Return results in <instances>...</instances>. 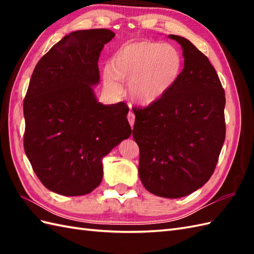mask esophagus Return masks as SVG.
<instances>
[{
    "label": "esophagus",
    "mask_w": 254,
    "mask_h": 254,
    "mask_svg": "<svg viewBox=\"0 0 254 254\" xmlns=\"http://www.w3.org/2000/svg\"><path fill=\"white\" fill-rule=\"evenodd\" d=\"M127 120H128V123H130L131 127L133 128L134 121H135V116H134V113H133V112H128V115H127Z\"/></svg>",
    "instance_id": "1"
}]
</instances>
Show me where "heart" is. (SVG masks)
Returning <instances> with one entry per match:
<instances>
[{"label":"heart","instance_id":"b5f03b06","mask_svg":"<svg viewBox=\"0 0 254 254\" xmlns=\"http://www.w3.org/2000/svg\"><path fill=\"white\" fill-rule=\"evenodd\" d=\"M182 59L174 47L156 41L122 45L113 53L104 72V86L111 96L120 95L127 82L131 98L153 105L169 93L180 76Z\"/></svg>","mask_w":254,"mask_h":254}]
</instances>
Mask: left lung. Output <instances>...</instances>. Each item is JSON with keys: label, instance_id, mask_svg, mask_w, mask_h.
<instances>
[{"label": "left lung", "instance_id": "1", "mask_svg": "<svg viewBox=\"0 0 254 254\" xmlns=\"http://www.w3.org/2000/svg\"><path fill=\"white\" fill-rule=\"evenodd\" d=\"M169 38L181 46L185 67L165 97L133 109V138L145 189L178 198L196 191L213 175L226 135V98L207 57L186 38Z\"/></svg>", "mask_w": 254, "mask_h": 254}]
</instances>
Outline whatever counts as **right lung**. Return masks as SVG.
<instances>
[{
  "mask_svg": "<svg viewBox=\"0 0 254 254\" xmlns=\"http://www.w3.org/2000/svg\"><path fill=\"white\" fill-rule=\"evenodd\" d=\"M116 34L73 31L42 57L24 100V148L42 185L61 195L90 193L102 180V158L132 130L124 102L102 105L100 52Z\"/></svg>",
  "mask_w": 254,
  "mask_h": 254,
  "instance_id": "1",
  "label": "right lung"
}]
</instances>
